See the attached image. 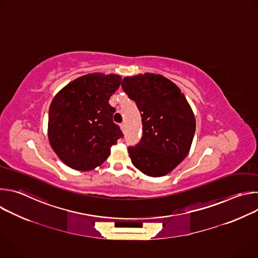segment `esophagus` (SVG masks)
Wrapping results in <instances>:
<instances>
[{
    "label": "esophagus",
    "instance_id": "esophagus-1",
    "mask_svg": "<svg viewBox=\"0 0 258 258\" xmlns=\"http://www.w3.org/2000/svg\"><path fill=\"white\" fill-rule=\"evenodd\" d=\"M120 128L122 132H124V123H120Z\"/></svg>",
    "mask_w": 258,
    "mask_h": 258
}]
</instances>
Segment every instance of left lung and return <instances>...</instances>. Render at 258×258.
Segmentation results:
<instances>
[{"instance_id": "obj_1", "label": "left lung", "mask_w": 258, "mask_h": 258, "mask_svg": "<svg viewBox=\"0 0 258 258\" xmlns=\"http://www.w3.org/2000/svg\"><path fill=\"white\" fill-rule=\"evenodd\" d=\"M121 87L141 112L143 136L128 147L133 164L149 176H162L188 155L196 120L185 95L160 75L126 77Z\"/></svg>"}]
</instances>
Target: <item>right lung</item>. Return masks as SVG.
<instances>
[{
    "mask_svg": "<svg viewBox=\"0 0 258 258\" xmlns=\"http://www.w3.org/2000/svg\"><path fill=\"white\" fill-rule=\"evenodd\" d=\"M120 83L117 75L90 73L69 83L54 97L48 137L52 149L67 166L82 171L94 169L123 137L112 119L115 108L109 104Z\"/></svg>",
    "mask_w": 258,
    "mask_h": 258,
    "instance_id": "obj_1",
    "label": "right lung"
}]
</instances>
